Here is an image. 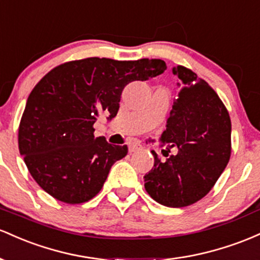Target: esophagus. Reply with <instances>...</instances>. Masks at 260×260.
<instances>
[{
  "label": "esophagus",
  "instance_id": "esophagus-1",
  "mask_svg": "<svg viewBox=\"0 0 260 260\" xmlns=\"http://www.w3.org/2000/svg\"><path fill=\"white\" fill-rule=\"evenodd\" d=\"M142 145L138 144V142H133V144H129V152H136V151L142 150Z\"/></svg>",
  "mask_w": 260,
  "mask_h": 260
}]
</instances>
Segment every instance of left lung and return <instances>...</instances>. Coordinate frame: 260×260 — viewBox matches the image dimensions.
Segmentation results:
<instances>
[{
  "mask_svg": "<svg viewBox=\"0 0 260 260\" xmlns=\"http://www.w3.org/2000/svg\"><path fill=\"white\" fill-rule=\"evenodd\" d=\"M180 88L161 140L178 153L145 174V189L157 203L183 208L211 190L231 156V120L216 92L184 66L172 69Z\"/></svg>",
  "mask_w": 260,
  "mask_h": 260,
  "instance_id": "8db88e82",
  "label": "left lung"
}]
</instances>
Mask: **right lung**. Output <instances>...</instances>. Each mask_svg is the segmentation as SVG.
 <instances>
[{
    "label": "right lung",
    "instance_id": "add662e5",
    "mask_svg": "<svg viewBox=\"0 0 260 260\" xmlns=\"http://www.w3.org/2000/svg\"><path fill=\"white\" fill-rule=\"evenodd\" d=\"M167 69L159 59L118 61L88 57L52 69L29 94L18 130L19 152L43 190L67 204L94 198L126 145L93 135L101 114L112 120L121 92Z\"/></svg>",
    "mask_w": 260,
    "mask_h": 260
}]
</instances>
